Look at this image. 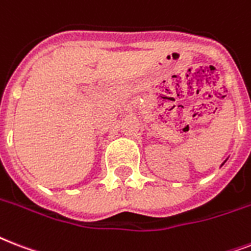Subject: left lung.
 Instances as JSON below:
<instances>
[{
	"mask_svg": "<svg viewBox=\"0 0 251 251\" xmlns=\"http://www.w3.org/2000/svg\"><path fill=\"white\" fill-rule=\"evenodd\" d=\"M225 162H226V160H225ZM225 162H224V163H225ZM224 163H223V164H224ZM223 164H221V166H223Z\"/></svg>",
	"mask_w": 251,
	"mask_h": 251,
	"instance_id": "left-lung-1",
	"label": "left lung"
}]
</instances>
